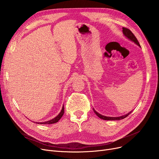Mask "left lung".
I'll return each mask as SVG.
<instances>
[{"label":"left lung","instance_id":"obj_1","mask_svg":"<svg viewBox=\"0 0 159 159\" xmlns=\"http://www.w3.org/2000/svg\"><path fill=\"white\" fill-rule=\"evenodd\" d=\"M122 32L128 39H129L130 40L133 41L134 43H135L136 44H138L139 46H140V44L138 42V39H136V37H135V35L132 33V32L130 30V29H127L126 27H122ZM93 111H94V113L99 117V118H100V119H103V120H115L123 119L126 118V116H128L129 115H130L132 113V111H130V112L128 113V114H126L125 115L121 116H119V117H109V116H103V115L99 114L98 112H96V111L94 109H93Z\"/></svg>","mask_w":159,"mask_h":159}]
</instances>
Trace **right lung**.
<instances>
[{"instance_id":"add662e5","label":"right lung","mask_w":159,"mask_h":159,"mask_svg":"<svg viewBox=\"0 0 159 159\" xmlns=\"http://www.w3.org/2000/svg\"><path fill=\"white\" fill-rule=\"evenodd\" d=\"M63 113H64V106H63L62 109H61V112L60 113V114H59L56 117H55L54 119H52V120H48V121H47V122H39V123L36 122V123H37V124H41V125H50V124H54V123L57 122L59 121V120H60V119L61 118V117H62V116H63Z\"/></svg>"}]
</instances>
